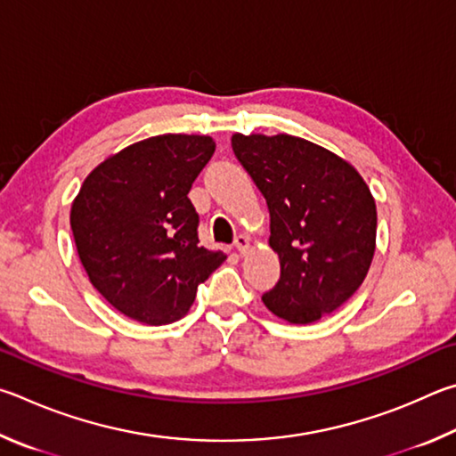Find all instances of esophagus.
Wrapping results in <instances>:
<instances>
[{
  "instance_id": "34e87169",
  "label": "esophagus",
  "mask_w": 456,
  "mask_h": 456,
  "mask_svg": "<svg viewBox=\"0 0 456 456\" xmlns=\"http://www.w3.org/2000/svg\"><path fill=\"white\" fill-rule=\"evenodd\" d=\"M234 246H236V250L242 254L248 252L250 250V238L248 236H244V234H240V236H236V240H234Z\"/></svg>"
}]
</instances>
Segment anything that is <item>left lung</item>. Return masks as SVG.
<instances>
[{
  "label": "left lung",
  "instance_id": "8db88e82",
  "mask_svg": "<svg viewBox=\"0 0 456 456\" xmlns=\"http://www.w3.org/2000/svg\"><path fill=\"white\" fill-rule=\"evenodd\" d=\"M232 150L270 212L281 281L262 297L290 324L321 321L353 297L377 248V204L345 158L289 134H234Z\"/></svg>",
  "mask_w": 456,
  "mask_h": 456
}]
</instances>
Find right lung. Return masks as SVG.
Masks as SVG:
<instances>
[{
  "label": "right lung",
  "instance_id": "obj_1",
  "mask_svg": "<svg viewBox=\"0 0 456 456\" xmlns=\"http://www.w3.org/2000/svg\"><path fill=\"white\" fill-rule=\"evenodd\" d=\"M214 150L210 135H151L95 166L71 202L87 278L132 321H180L198 286L226 260L198 246V214L188 198Z\"/></svg>",
  "mask_w": 456,
  "mask_h": 456
}]
</instances>
